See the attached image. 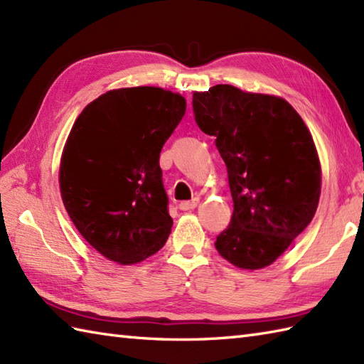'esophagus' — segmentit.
Segmentation results:
<instances>
[{"mask_svg": "<svg viewBox=\"0 0 364 364\" xmlns=\"http://www.w3.org/2000/svg\"><path fill=\"white\" fill-rule=\"evenodd\" d=\"M198 202H200L198 198H192V200H189V202H181L180 205H178V208H180L181 211H192V210H196Z\"/></svg>", "mask_w": 364, "mask_h": 364, "instance_id": "1", "label": "esophagus"}]
</instances>
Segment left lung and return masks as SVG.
Segmentation results:
<instances>
[{
  "label": "left lung",
  "instance_id": "left-lung-1",
  "mask_svg": "<svg viewBox=\"0 0 364 364\" xmlns=\"http://www.w3.org/2000/svg\"><path fill=\"white\" fill-rule=\"evenodd\" d=\"M192 106L198 128L215 137L235 203L215 249L239 269L267 267L318 210L322 170L310 129L284 98L230 84L194 92Z\"/></svg>",
  "mask_w": 364,
  "mask_h": 364
}]
</instances>
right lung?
Segmentation results:
<instances>
[{
  "label": "right lung",
  "instance_id": "add662e5",
  "mask_svg": "<svg viewBox=\"0 0 364 364\" xmlns=\"http://www.w3.org/2000/svg\"><path fill=\"white\" fill-rule=\"evenodd\" d=\"M186 112V100L161 87L106 92L84 107L59 166L65 210L81 236L129 266L166 244L167 211L159 153Z\"/></svg>",
  "mask_w": 364,
  "mask_h": 364
}]
</instances>
